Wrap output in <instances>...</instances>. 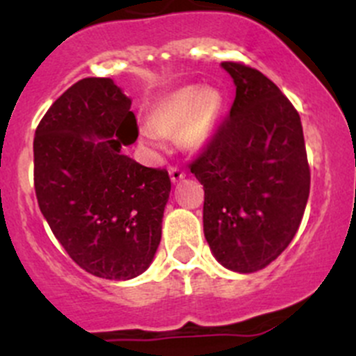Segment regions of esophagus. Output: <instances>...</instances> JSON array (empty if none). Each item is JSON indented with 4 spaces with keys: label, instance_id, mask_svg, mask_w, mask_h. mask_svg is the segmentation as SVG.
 <instances>
[{
    "label": "esophagus",
    "instance_id": "obj_1",
    "mask_svg": "<svg viewBox=\"0 0 356 356\" xmlns=\"http://www.w3.org/2000/svg\"><path fill=\"white\" fill-rule=\"evenodd\" d=\"M168 174H170L172 182H179L181 179L186 177V172L182 170L181 167H177V165H172V167L168 168Z\"/></svg>",
    "mask_w": 356,
    "mask_h": 356
}]
</instances>
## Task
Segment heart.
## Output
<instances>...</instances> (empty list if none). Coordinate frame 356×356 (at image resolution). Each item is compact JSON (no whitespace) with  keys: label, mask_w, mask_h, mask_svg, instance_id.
Returning <instances> with one entry per match:
<instances>
[{"label":"heart","mask_w":356,"mask_h":356,"mask_svg":"<svg viewBox=\"0 0 356 356\" xmlns=\"http://www.w3.org/2000/svg\"><path fill=\"white\" fill-rule=\"evenodd\" d=\"M222 113V96L213 89L200 86H186L158 103L153 111V125L143 127V138L152 148L163 146V134H175L179 129L181 139L189 148H201L213 134Z\"/></svg>","instance_id":"obj_1"}]
</instances>
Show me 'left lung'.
<instances>
[{
  "instance_id": "obj_1",
  "label": "left lung",
  "mask_w": 356,
  "mask_h": 356,
  "mask_svg": "<svg viewBox=\"0 0 356 356\" xmlns=\"http://www.w3.org/2000/svg\"><path fill=\"white\" fill-rule=\"evenodd\" d=\"M236 84L227 117L189 163L203 184V231L224 267L250 274L293 241L310 195L300 113L257 68L222 62Z\"/></svg>"
}]
</instances>
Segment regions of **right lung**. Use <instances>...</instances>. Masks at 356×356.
I'll return each mask as SVG.
<instances>
[{"mask_svg": "<svg viewBox=\"0 0 356 356\" xmlns=\"http://www.w3.org/2000/svg\"><path fill=\"white\" fill-rule=\"evenodd\" d=\"M138 134L131 99L105 77L70 86L35 129L41 213L79 267L110 281L132 279L149 267L170 195L165 168L122 155V146Z\"/></svg>", "mask_w": 356, "mask_h": 356, "instance_id": "right-lung-1", "label": "right lung"}]
</instances>
